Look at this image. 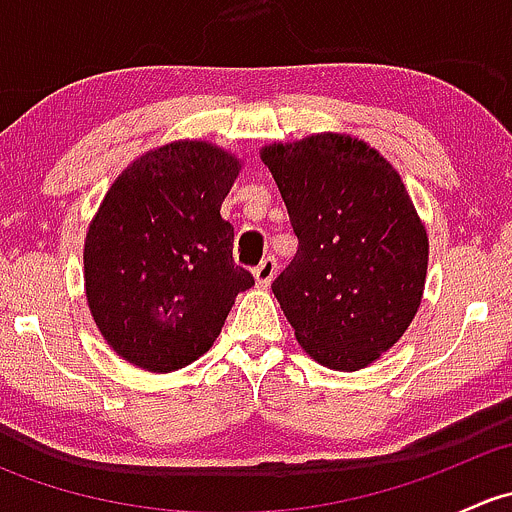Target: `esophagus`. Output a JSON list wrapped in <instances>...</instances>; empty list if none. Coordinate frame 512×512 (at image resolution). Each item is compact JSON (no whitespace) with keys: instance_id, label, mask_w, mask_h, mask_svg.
<instances>
[{"instance_id":"obj_1","label":"esophagus","mask_w":512,"mask_h":512,"mask_svg":"<svg viewBox=\"0 0 512 512\" xmlns=\"http://www.w3.org/2000/svg\"><path fill=\"white\" fill-rule=\"evenodd\" d=\"M275 272H277V260L275 257H265V260L252 270L257 287H270V282L275 280Z\"/></svg>"}]
</instances>
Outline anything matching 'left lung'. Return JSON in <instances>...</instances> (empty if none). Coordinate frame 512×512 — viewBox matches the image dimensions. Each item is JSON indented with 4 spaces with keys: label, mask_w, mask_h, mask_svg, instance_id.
I'll use <instances>...</instances> for the list:
<instances>
[{
    "label": "left lung",
    "mask_w": 512,
    "mask_h": 512,
    "mask_svg": "<svg viewBox=\"0 0 512 512\" xmlns=\"http://www.w3.org/2000/svg\"><path fill=\"white\" fill-rule=\"evenodd\" d=\"M260 158L299 240L272 282L294 337L327 369H364L404 337L426 285V227L401 175L342 133L272 143Z\"/></svg>",
    "instance_id": "1"
}]
</instances>
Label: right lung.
I'll use <instances>...</instances> for the list:
<instances>
[{
    "label": "right lung",
    "instance_id": "right-lung-1",
    "mask_svg": "<svg viewBox=\"0 0 512 512\" xmlns=\"http://www.w3.org/2000/svg\"><path fill=\"white\" fill-rule=\"evenodd\" d=\"M240 158L175 141L133 160L108 188L84 245V282L98 332L121 359L153 374L213 347L235 297L255 285L232 260L220 215Z\"/></svg>",
    "mask_w": 512,
    "mask_h": 512
}]
</instances>
